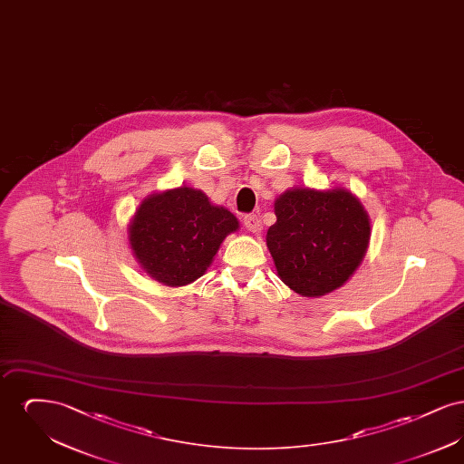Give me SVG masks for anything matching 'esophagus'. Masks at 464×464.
<instances>
[{
	"label": "esophagus",
	"instance_id": "1",
	"mask_svg": "<svg viewBox=\"0 0 464 464\" xmlns=\"http://www.w3.org/2000/svg\"><path fill=\"white\" fill-rule=\"evenodd\" d=\"M243 226L248 229V231H252V233H257L259 229H261V221H259V218L257 216H245L243 218Z\"/></svg>",
	"mask_w": 464,
	"mask_h": 464
}]
</instances>
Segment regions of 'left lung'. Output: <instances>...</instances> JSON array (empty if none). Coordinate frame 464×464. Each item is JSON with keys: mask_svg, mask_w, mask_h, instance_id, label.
Wrapping results in <instances>:
<instances>
[{"mask_svg": "<svg viewBox=\"0 0 464 464\" xmlns=\"http://www.w3.org/2000/svg\"><path fill=\"white\" fill-rule=\"evenodd\" d=\"M266 245L280 280L303 297L343 287L362 265L371 218L346 188H292L275 199Z\"/></svg>", "mask_w": 464, "mask_h": 464, "instance_id": "left-lung-1", "label": "left lung"}]
</instances>
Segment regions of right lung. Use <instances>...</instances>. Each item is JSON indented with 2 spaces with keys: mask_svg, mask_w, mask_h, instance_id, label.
<instances>
[{
  "mask_svg": "<svg viewBox=\"0 0 464 464\" xmlns=\"http://www.w3.org/2000/svg\"><path fill=\"white\" fill-rule=\"evenodd\" d=\"M240 222L188 186L148 195L129 224V243L140 267L167 287H184L205 275L224 238Z\"/></svg>",
  "mask_w": 464,
  "mask_h": 464,
  "instance_id": "right-lung-1",
  "label": "right lung"
}]
</instances>
